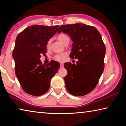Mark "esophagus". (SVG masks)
Wrapping results in <instances>:
<instances>
[{
	"mask_svg": "<svg viewBox=\"0 0 126 126\" xmlns=\"http://www.w3.org/2000/svg\"><path fill=\"white\" fill-rule=\"evenodd\" d=\"M60 67H61V68H62L64 67V64H63V63H61V64H60Z\"/></svg>",
	"mask_w": 126,
	"mask_h": 126,
	"instance_id": "obj_1",
	"label": "esophagus"
}]
</instances>
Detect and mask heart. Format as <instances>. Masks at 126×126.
Instances as JSON below:
<instances>
[{
  "mask_svg": "<svg viewBox=\"0 0 126 126\" xmlns=\"http://www.w3.org/2000/svg\"><path fill=\"white\" fill-rule=\"evenodd\" d=\"M68 37L67 35H65L64 34H60L58 35V40L60 41L61 43H62L63 44L64 42L66 40V39H68ZM50 40H49L47 43V48H48L50 46ZM67 55V53H60V54H56L54 57V59L55 60H56L57 61L59 62H63L64 60L65 57Z\"/></svg>",
  "mask_w": 126,
  "mask_h": 126,
  "instance_id": "obj_1",
  "label": "heart"
}]
</instances>
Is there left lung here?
<instances>
[{
  "instance_id": "left-lung-1",
  "label": "left lung",
  "mask_w": 126,
  "mask_h": 126,
  "mask_svg": "<svg viewBox=\"0 0 126 126\" xmlns=\"http://www.w3.org/2000/svg\"><path fill=\"white\" fill-rule=\"evenodd\" d=\"M69 35L73 42L70 57L77 64L65 63V87L71 94L83 96L92 91L104 71L106 47L101 34L93 26L82 23L62 25L58 33Z\"/></svg>"
}]
</instances>
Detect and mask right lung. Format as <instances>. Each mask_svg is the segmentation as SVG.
<instances>
[{"label": "right lung", "instance_id": "obj_1", "mask_svg": "<svg viewBox=\"0 0 126 126\" xmlns=\"http://www.w3.org/2000/svg\"><path fill=\"white\" fill-rule=\"evenodd\" d=\"M58 27L32 25L16 38L12 54L15 72L23 89L29 94L39 96L46 93L51 79L58 71L60 64L58 62L52 61L46 65L40 60L42 54L46 55L47 43Z\"/></svg>", "mask_w": 126, "mask_h": 126}]
</instances>
